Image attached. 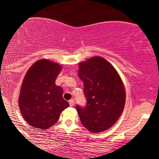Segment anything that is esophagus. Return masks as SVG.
I'll list each match as a JSON object with an SVG mask.
<instances>
[{"label": "esophagus", "instance_id": "obj_1", "mask_svg": "<svg viewBox=\"0 0 159 159\" xmlns=\"http://www.w3.org/2000/svg\"><path fill=\"white\" fill-rule=\"evenodd\" d=\"M69 103L70 106H73L74 104H75V101H74L73 99H71L70 101H69Z\"/></svg>", "mask_w": 159, "mask_h": 159}]
</instances>
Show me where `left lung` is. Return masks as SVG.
<instances>
[{"mask_svg": "<svg viewBox=\"0 0 159 159\" xmlns=\"http://www.w3.org/2000/svg\"><path fill=\"white\" fill-rule=\"evenodd\" d=\"M78 76L87 100L83 107L76 106L81 123L94 133L105 131L116 123L125 108L122 81L114 66L99 56L80 63Z\"/></svg>", "mask_w": 159, "mask_h": 159, "instance_id": "obj_1", "label": "left lung"}]
</instances>
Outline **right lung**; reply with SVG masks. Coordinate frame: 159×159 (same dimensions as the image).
<instances>
[{
	"label": "right lung",
	"mask_w": 159,
	"mask_h": 159,
	"mask_svg": "<svg viewBox=\"0 0 159 159\" xmlns=\"http://www.w3.org/2000/svg\"><path fill=\"white\" fill-rule=\"evenodd\" d=\"M61 66L47 59L30 67L21 84L19 106L22 116L32 127L47 129L55 125L69 104L63 89L55 84Z\"/></svg>",
	"instance_id": "obj_1"
}]
</instances>
